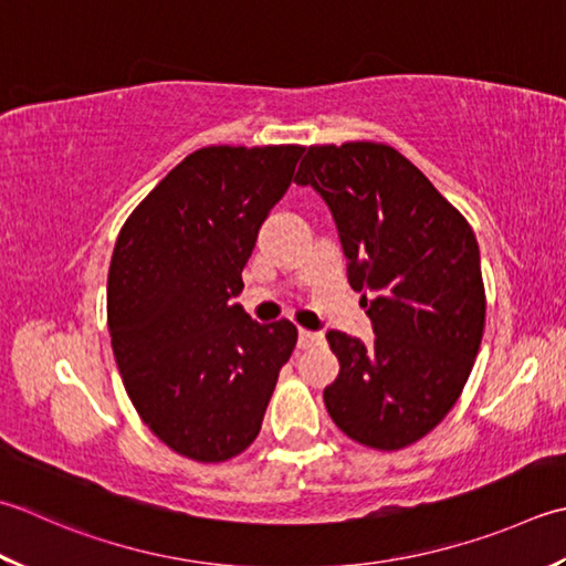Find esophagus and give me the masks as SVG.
Wrapping results in <instances>:
<instances>
[{
    "mask_svg": "<svg viewBox=\"0 0 566 566\" xmlns=\"http://www.w3.org/2000/svg\"><path fill=\"white\" fill-rule=\"evenodd\" d=\"M324 340V334L318 331H308V328H298V348H312L316 343Z\"/></svg>",
    "mask_w": 566,
    "mask_h": 566,
    "instance_id": "esophagus-1",
    "label": "esophagus"
}]
</instances>
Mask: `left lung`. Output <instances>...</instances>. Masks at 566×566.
I'll return each mask as SVG.
<instances>
[{
    "label": "left lung",
    "instance_id": "obj_1",
    "mask_svg": "<svg viewBox=\"0 0 566 566\" xmlns=\"http://www.w3.org/2000/svg\"><path fill=\"white\" fill-rule=\"evenodd\" d=\"M336 220L348 282L375 340L328 331L340 363L324 390L336 427L395 451L457 405L485 324L481 252L471 226L400 151L375 142L308 147L294 176Z\"/></svg>",
    "mask_w": 566,
    "mask_h": 566
}]
</instances>
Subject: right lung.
I'll return each instance as SVG.
<instances>
[{
  "mask_svg": "<svg viewBox=\"0 0 566 566\" xmlns=\"http://www.w3.org/2000/svg\"><path fill=\"white\" fill-rule=\"evenodd\" d=\"M304 147H203L174 166L122 226L107 326L132 405L166 447L218 463L260 434L292 321L232 304L270 210Z\"/></svg>",
  "mask_w": 566,
  "mask_h": 566,
  "instance_id": "right-lung-1",
  "label": "right lung"
}]
</instances>
